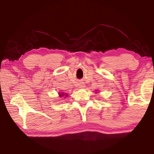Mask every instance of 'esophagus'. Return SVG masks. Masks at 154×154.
<instances>
[{
    "mask_svg": "<svg viewBox=\"0 0 154 154\" xmlns=\"http://www.w3.org/2000/svg\"><path fill=\"white\" fill-rule=\"evenodd\" d=\"M79 88H84V85H83V84H81V85H80V86H79Z\"/></svg>",
    "mask_w": 154,
    "mask_h": 154,
    "instance_id": "34e87169",
    "label": "esophagus"
}]
</instances>
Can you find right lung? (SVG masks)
Listing matches in <instances>:
<instances>
[{"mask_svg": "<svg viewBox=\"0 0 154 154\" xmlns=\"http://www.w3.org/2000/svg\"><path fill=\"white\" fill-rule=\"evenodd\" d=\"M64 96H65V97H66V96H68V94H64V92H60L59 93V96L60 97H63Z\"/></svg>", "mask_w": 154, "mask_h": 154, "instance_id": "obj_1", "label": "right lung"}]
</instances>
